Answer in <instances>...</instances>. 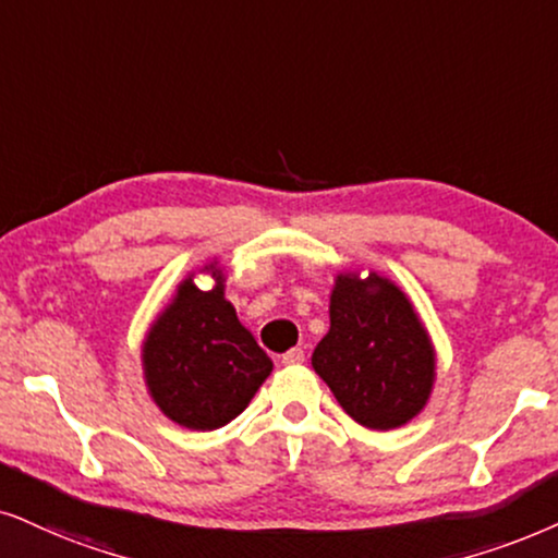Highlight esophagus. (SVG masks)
I'll list each match as a JSON object with an SVG mask.
<instances>
[{"label": "esophagus", "instance_id": "1", "mask_svg": "<svg viewBox=\"0 0 558 558\" xmlns=\"http://www.w3.org/2000/svg\"><path fill=\"white\" fill-rule=\"evenodd\" d=\"M299 363H303V350L301 348L288 350L283 355V365H299Z\"/></svg>", "mask_w": 558, "mask_h": 558}]
</instances>
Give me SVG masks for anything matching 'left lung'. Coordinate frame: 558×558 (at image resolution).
<instances>
[{
    "mask_svg": "<svg viewBox=\"0 0 558 558\" xmlns=\"http://www.w3.org/2000/svg\"><path fill=\"white\" fill-rule=\"evenodd\" d=\"M314 371L357 425L397 429L433 397L437 352L409 295L386 275L344 270L329 293V331Z\"/></svg>",
    "mask_w": 558,
    "mask_h": 558,
    "instance_id": "obj_1",
    "label": "left lung"
}]
</instances>
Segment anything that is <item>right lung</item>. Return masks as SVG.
Segmentation results:
<instances>
[{"mask_svg": "<svg viewBox=\"0 0 558 558\" xmlns=\"http://www.w3.org/2000/svg\"><path fill=\"white\" fill-rule=\"evenodd\" d=\"M206 271L215 288L203 292L194 275ZM141 368L154 404L187 429H218L239 417L272 361L227 301V275L218 259L187 272L146 329Z\"/></svg>", "mask_w": 558, "mask_h": 558, "instance_id": "right-lung-1", "label": "right lung"}]
</instances>
